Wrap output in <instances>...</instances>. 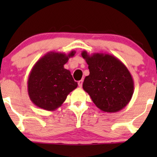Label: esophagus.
<instances>
[{"label":"esophagus","instance_id":"esophagus-1","mask_svg":"<svg viewBox=\"0 0 157 157\" xmlns=\"http://www.w3.org/2000/svg\"><path fill=\"white\" fill-rule=\"evenodd\" d=\"M83 80H81V81H79L78 82V86L79 87H82V85H83Z\"/></svg>","mask_w":157,"mask_h":157}]
</instances>
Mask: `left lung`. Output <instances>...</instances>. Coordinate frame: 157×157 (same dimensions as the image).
I'll use <instances>...</instances> for the list:
<instances>
[{"label": "left lung", "instance_id": "1", "mask_svg": "<svg viewBox=\"0 0 157 157\" xmlns=\"http://www.w3.org/2000/svg\"><path fill=\"white\" fill-rule=\"evenodd\" d=\"M81 56L89 66L83 89L91 96L100 110L115 113L123 109L134 94V80L126 66L117 57L108 53L89 55L83 51Z\"/></svg>", "mask_w": 157, "mask_h": 157}]
</instances>
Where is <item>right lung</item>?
Listing matches in <instances>:
<instances>
[{
  "label": "right lung",
  "instance_id": "add662e5",
  "mask_svg": "<svg viewBox=\"0 0 157 157\" xmlns=\"http://www.w3.org/2000/svg\"><path fill=\"white\" fill-rule=\"evenodd\" d=\"M68 54L51 51L35 63L28 79V93L36 106L47 111H54L63 104L70 92L78 86L69 70L64 68L71 57Z\"/></svg>",
  "mask_w": 157,
  "mask_h": 157
}]
</instances>
